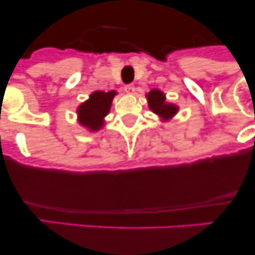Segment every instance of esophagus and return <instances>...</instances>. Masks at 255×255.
Instances as JSON below:
<instances>
[{"mask_svg": "<svg viewBox=\"0 0 255 255\" xmlns=\"http://www.w3.org/2000/svg\"><path fill=\"white\" fill-rule=\"evenodd\" d=\"M125 91L127 92V94L133 95L135 92V86H134V85H132V84L126 85V86H125Z\"/></svg>", "mask_w": 255, "mask_h": 255, "instance_id": "34e87169", "label": "esophagus"}]
</instances>
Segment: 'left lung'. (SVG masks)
Instances as JSON below:
<instances>
[{
    "mask_svg": "<svg viewBox=\"0 0 255 255\" xmlns=\"http://www.w3.org/2000/svg\"><path fill=\"white\" fill-rule=\"evenodd\" d=\"M146 100H148L149 109L153 111V113L158 115L163 122L173 118L177 113V110H179L175 105L166 102L165 95H164V92H161L160 90H151V91L146 95Z\"/></svg>",
    "mask_w": 255,
    "mask_h": 255,
    "instance_id": "left-lung-1",
    "label": "left lung"
}]
</instances>
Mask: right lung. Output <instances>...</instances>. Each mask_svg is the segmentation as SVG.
<instances>
[{
    "instance_id": "right-lung-1",
    "label": "right lung",
    "mask_w": 255,
    "mask_h": 255,
    "mask_svg": "<svg viewBox=\"0 0 255 255\" xmlns=\"http://www.w3.org/2000/svg\"><path fill=\"white\" fill-rule=\"evenodd\" d=\"M116 91H95L90 95L87 101L82 102L78 109L79 123L91 132H97L104 127L105 117L111 110Z\"/></svg>"
}]
</instances>
